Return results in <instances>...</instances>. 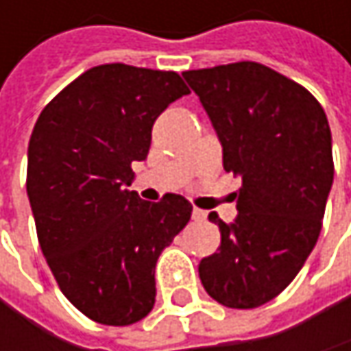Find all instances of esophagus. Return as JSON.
I'll return each instance as SVG.
<instances>
[{
    "instance_id": "1",
    "label": "esophagus",
    "mask_w": 351,
    "mask_h": 351,
    "mask_svg": "<svg viewBox=\"0 0 351 351\" xmlns=\"http://www.w3.org/2000/svg\"><path fill=\"white\" fill-rule=\"evenodd\" d=\"M193 219H195V221H205V219H207V213L201 211V209H193Z\"/></svg>"
}]
</instances>
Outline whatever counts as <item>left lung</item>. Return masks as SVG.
Returning <instances> with one entry per match:
<instances>
[{"instance_id": "1", "label": "left lung", "mask_w": 351, "mask_h": 351, "mask_svg": "<svg viewBox=\"0 0 351 351\" xmlns=\"http://www.w3.org/2000/svg\"><path fill=\"white\" fill-rule=\"evenodd\" d=\"M182 77L219 136L223 169L242 176L236 221L209 215L221 244L199 262V276L217 303L254 309L293 282L317 244L333 182L327 115L303 85L260 62Z\"/></svg>"}]
</instances>
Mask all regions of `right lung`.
Listing matches in <instances>:
<instances>
[{
    "mask_svg": "<svg viewBox=\"0 0 351 351\" xmlns=\"http://www.w3.org/2000/svg\"><path fill=\"white\" fill-rule=\"evenodd\" d=\"M186 93L175 71L99 64L36 121L26 191L38 242L62 295L97 323L132 325L152 311L156 260L191 219L180 195L150 203L128 191L156 117Z\"/></svg>",
    "mask_w": 351,
    "mask_h": 351,
    "instance_id": "right-lung-1",
    "label": "right lung"
}]
</instances>
